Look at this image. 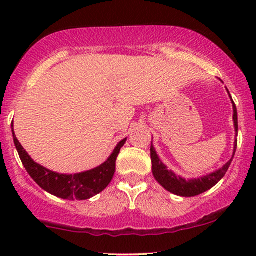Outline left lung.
Segmentation results:
<instances>
[{
  "instance_id": "obj_1",
  "label": "left lung",
  "mask_w": 256,
  "mask_h": 256,
  "mask_svg": "<svg viewBox=\"0 0 256 256\" xmlns=\"http://www.w3.org/2000/svg\"><path fill=\"white\" fill-rule=\"evenodd\" d=\"M228 90V89H226ZM230 96L231 102H232V108H234V131H236V137L238 134V119H237V110L236 104L232 101V98ZM237 148V140H234V154L232 158L228 162L225 164L222 168L216 170L210 174L202 176L198 178H192V179H185L180 176H177L174 172L171 170L167 168L166 165H164L162 161L160 160L158 155L156 154L154 146H150V158H152V171L154 178L156 179V182L161 185L162 188H165L167 192L174 194L177 196H183V198H192V196H198L200 194L207 192L210 188H213L214 185L218 184V182L225 176V173L228 172V167H230L232 158L234 156V152H236Z\"/></svg>"
}]
</instances>
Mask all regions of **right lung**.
<instances>
[{
    "label": "right lung",
    "instance_id": "add662e5",
    "mask_svg": "<svg viewBox=\"0 0 256 256\" xmlns=\"http://www.w3.org/2000/svg\"><path fill=\"white\" fill-rule=\"evenodd\" d=\"M12 132H13L14 144H16L20 160L31 178L46 192L52 194L56 198L70 200V201L88 200L104 192L113 179L114 172H116V158H118L122 146L126 142V138L120 140L114 148L113 152L110 155V158L102 165L85 172L74 173V174H62V173L52 172L32 160L28 152L22 148V146L18 140L13 130V124H12Z\"/></svg>",
    "mask_w": 256,
    "mask_h": 256
}]
</instances>
